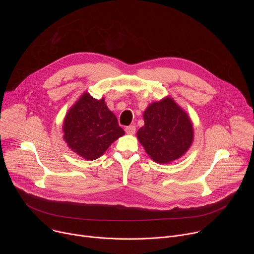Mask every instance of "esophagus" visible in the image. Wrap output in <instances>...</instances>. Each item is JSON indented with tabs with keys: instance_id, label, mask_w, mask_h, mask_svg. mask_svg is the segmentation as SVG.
Instances as JSON below:
<instances>
[{
	"instance_id": "obj_1",
	"label": "esophagus",
	"mask_w": 254,
	"mask_h": 254,
	"mask_svg": "<svg viewBox=\"0 0 254 254\" xmlns=\"http://www.w3.org/2000/svg\"><path fill=\"white\" fill-rule=\"evenodd\" d=\"M126 132L127 134H133L135 132V127L134 126H128L126 127Z\"/></svg>"
}]
</instances>
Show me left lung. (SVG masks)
<instances>
[{
  "mask_svg": "<svg viewBox=\"0 0 254 254\" xmlns=\"http://www.w3.org/2000/svg\"><path fill=\"white\" fill-rule=\"evenodd\" d=\"M144 126L136 134L153 161L167 164L182 157L193 142V125L173 98L151 103L143 113Z\"/></svg>",
  "mask_w": 254,
  "mask_h": 254,
  "instance_id": "8db88e82",
  "label": "left lung"
}]
</instances>
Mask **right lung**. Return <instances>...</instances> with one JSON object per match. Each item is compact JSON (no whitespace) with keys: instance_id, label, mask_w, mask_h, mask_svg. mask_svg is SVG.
Segmentation results:
<instances>
[{"instance_id":"right-lung-1","label":"right lung","mask_w":254,"mask_h":254,"mask_svg":"<svg viewBox=\"0 0 254 254\" xmlns=\"http://www.w3.org/2000/svg\"><path fill=\"white\" fill-rule=\"evenodd\" d=\"M63 132L67 146L89 161L102 156L125 134L104 99H95L88 92H84L66 114Z\"/></svg>"}]
</instances>
